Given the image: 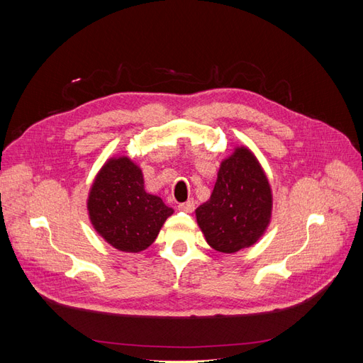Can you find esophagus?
<instances>
[{"mask_svg":"<svg viewBox=\"0 0 363 363\" xmlns=\"http://www.w3.org/2000/svg\"><path fill=\"white\" fill-rule=\"evenodd\" d=\"M179 208H180V211L186 212V213H192L194 208H195V203H194V200H188V201H184V203H180Z\"/></svg>","mask_w":363,"mask_h":363,"instance_id":"obj_1","label":"esophagus"}]
</instances>
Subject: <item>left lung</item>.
Masks as SVG:
<instances>
[{
  "mask_svg": "<svg viewBox=\"0 0 363 363\" xmlns=\"http://www.w3.org/2000/svg\"><path fill=\"white\" fill-rule=\"evenodd\" d=\"M196 224L213 250L232 255L265 235L272 216V189L260 162L238 145L223 159L211 199L195 211Z\"/></svg>",
  "mask_w": 363,
  "mask_h": 363,
  "instance_id": "left-lung-1",
  "label": "left lung"
}]
</instances>
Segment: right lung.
<instances>
[{
  "instance_id": "obj_1",
  "label": "right lung",
  "mask_w": 363,
  "mask_h": 363,
  "mask_svg": "<svg viewBox=\"0 0 363 363\" xmlns=\"http://www.w3.org/2000/svg\"><path fill=\"white\" fill-rule=\"evenodd\" d=\"M86 207L95 232L124 252L147 250L174 213L160 196L145 191L144 174L128 156L106 160L95 175Z\"/></svg>"
}]
</instances>
